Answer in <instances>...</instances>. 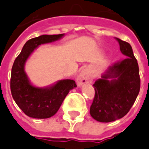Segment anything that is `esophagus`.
Listing matches in <instances>:
<instances>
[{"label": "esophagus", "instance_id": "esophagus-1", "mask_svg": "<svg viewBox=\"0 0 149 149\" xmlns=\"http://www.w3.org/2000/svg\"><path fill=\"white\" fill-rule=\"evenodd\" d=\"M93 80V77L91 75V74L88 72V70H84L81 72L79 73V74L77 77V84L78 86H81L83 84H85L88 83H91Z\"/></svg>", "mask_w": 149, "mask_h": 149}]
</instances>
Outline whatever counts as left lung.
Here are the masks:
<instances>
[{"label": "left lung", "instance_id": "left-lung-1", "mask_svg": "<svg viewBox=\"0 0 149 149\" xmlns=\"http://www.w3.org/2000/svg\"><path fill=\"white\" fill-rule=\"evenodd\" d=\"M123 60L108 67L93 86L95 96L90 115L99 122H111L129 112L140 89L139 70L130 43L116 38Z\"/></svg>", "mask_w": 149, "mask_h": 149}]
</instances>
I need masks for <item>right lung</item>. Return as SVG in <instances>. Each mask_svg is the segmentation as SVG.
<instances>
[{"label": "right lung", "mask_w": 149, "mask_h": 149, "mask_svg": "<svg viewBox=\"0 0 149 149\" xmlns=\"http://www.w3.org/2000/svg\"><path fill=\"white\" fill-rule=\"evenodd\" d=\"M64 35H41L27 41L13 64L10 78L12 97L18 107L29 117H52L57 112L70 90L77 86L73 79H62L52 86L35 87L24 70L26 61L39 45L57 41Z\"/></svg>", "instance_id": "1"}]
</instances>
